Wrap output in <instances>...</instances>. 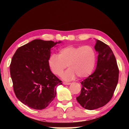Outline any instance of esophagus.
I'll return each mask as SVG.
<instances>
[{
    "instance_id": "1",
    "label": "esophagus",
    "mask_w": 129,
    "mask_h": 129,
    "mask_svg": "<svg viewBox=\"0 0 129 129\" xmlns=\"http://www.w3.org/2000/svg\"><path fill=\"white\" fill-rule=\"evenodd\" d=\"M63 84H64V85H69L71 84V83H70V82H63Z\"/></svg>"
}]
</instances>
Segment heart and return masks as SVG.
<instances>
[{"label": "heart", "mask_w": 129, "mask_h": 129, "mask_svg": "<svg viewBox=\"0 0 129 129\" xmlns=\"http://www.w3.org/2000/svg\"><path fill=\"white\" fill-rule=\"evenodd\" d=\"M96 62V53L90 45L67 46L59 49V54L52 53L48 64L52 72L60 76L68 65L69 68L61 76L63 80H74L77 75L85 78L90 75Z\"/></svg>", "instance_id": "1"}]
</instances>
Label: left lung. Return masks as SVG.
Wrapping results in <instances>:
<instances>
[{
  "label": "left lung",
  "mask_w": 129,
  "mask_h": 129,
  "mask_svg": "<svg viewBox=\"0 0 129 129\" xmlns=\"http://www.w3.org/2000/svg\"><path fill=\"white\" fill-rule=\"evenodd\" d=\"M94 48L98 53L97 67L93 73L81 82V93L76 98L87 110H94L108 104L118 81L119 70L112 50L99 40H96Z\"/></svg>",
  "instance_id": "8db88e82"
}]
</instances>
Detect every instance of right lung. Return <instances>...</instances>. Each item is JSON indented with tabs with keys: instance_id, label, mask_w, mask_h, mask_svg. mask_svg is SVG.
Instances as JSON below:
<instances>
[{
	"instance_id": "right-lung-1",
	"label": "right lung",
	"mask_w": 129,
	"mask_h": 129,
	"mask_svg": "<svg viewBox=\"0 0 129 129\" xmlns=\"http://www.w3.org/2000/svg\"><path fill=\"white\" fill-rule=\"evenodd\" d=\"M61 43L36 39L19 47L12 57L10 69L15 94L30 108L45 109L62 84L48 64L52 48Z\"/></svg>"
}]
</instances>
